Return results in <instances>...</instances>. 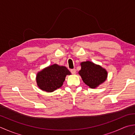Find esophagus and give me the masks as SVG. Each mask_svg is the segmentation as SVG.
<instances>
[{"label": "esophagus", "mask_w": 135, "mask_h": 135, "mask_svg": "<svg viewBox=\"0 0 135 135\" xmlns=\"http://www.w3.org/2000/svg\"><path fill=\"white\" fill-rule=\"evenodd\" d=\"M70 72L72 73L73 75H74V74L76 73V69H71Z\"/></svg>", "instance_id": "1"}]
</instances>
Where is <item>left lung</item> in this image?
<instances>
[{
	"label": "left lung",
	"instance_id": "8db88e82",
	"mask_svg": "<svg viewBox=\"0 0 135 135\" xmlns=\"http://www.w3.org/2000/svg\"><path fill=\"white\" fill-rule=\"evenodd\" d=\"M79 75L84 83L91 89H94L103 83L107 78V71L99 65L90 61L81 64Z\"/></svg>",
	"mask_w": 135,
	"mask_h": 135
}]
</instances>
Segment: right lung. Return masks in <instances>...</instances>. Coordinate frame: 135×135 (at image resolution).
I'll list each match as a JSON object with an SVG mask.
<instances>
[{
  "mask_svg": "<svg viewBox=\"0 0 135 135\" xmlns=\"http://www.w3.org/2000/svg\"><path fill=\"white\" fill-rule=\"evenodd\" d=\"M70 75V71L65 66L54 64L37 73V85L41 90L46 92H52L61 87L66 76Z\"/></svg>",
  "mask_w": 135,
  "mask_h": 135,
  "instance_id": "add662e5",
  "label": "right lung"
}]
</instances>
